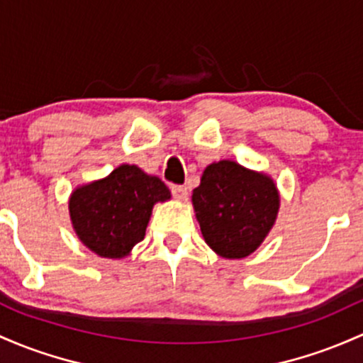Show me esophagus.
I'll return each mask as SVG.
<instances>
[{"mask_svg":"<svg viewBox=\"0 0 363 363\" xmlns=\"http://www.w3.org/2000/svg\"><path fill=\"white\" fill-rule=\"evenodd\" d=\"M172 194L175 200L179 201L188 200V188L186 186H172Z\"/></svg>","mask_w":363,"mask_h":363,"instance_id":"34e87169","label":"esophagus"}]
</instances>
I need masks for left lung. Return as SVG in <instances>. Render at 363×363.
Returning a JSON list of instances; mask_svg holds the SVG:
<instances>
[{
	"instance_id": "8db88e82",
	"label": "left lung",
	"mask_w": 363,
	"mask_h": 363,
	"mask_svg": "<svg viewBox=\"0 0 363 363\" xmlns=\"http://www.w3.org/2000/svg\"><path fill=\"white\" fill-rule=\"evenodd\" d=\"M191 201L206 245L218 257L238 260L252 255L269 236L281 194L269 174L220 160L203 170Z\"/></svg>"
}]
</instances>
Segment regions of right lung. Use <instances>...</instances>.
<instances>
[{
	"label": "right lung",
	"instance_id": "add662e5",
	"mask_svg": "<svg viewBox=\"0 0 363 363\" xmlns=\"http://www.w3.org/2000/svg\"><path fill=\"white\" fill-rule=\"evenodd\" d=\"M169 200L170 191L157 175L122 163L106 177L72 191L70 222L86 248L121 260L145 238L153 206Z\"/></svg>",
	"mask_w": 363,
	"mask_h": 363
}]
</instances>
